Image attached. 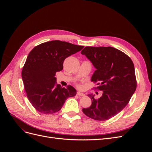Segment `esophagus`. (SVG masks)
I'll return each mask as SVG.
<instances>
[{
    "instance_id": "esophagus-1",
    "label": "esophagus",
    "mask_w": 152,
    "mask_h": 152,
    "mask_svg": "<svg viewBox=\"0 0 152 152\" xmlns=\"http://www.w3.org/2000/svg\"><path fill=\"white\" fill-rule=\"evenodd\" d=\"M77 94L79 96H85V94L84 93H80V92H77Z\"/></svg>"
}]
</instances>
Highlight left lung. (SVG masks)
<instances>
[{"label": "left lung", "mask_w": 152, "mask_h": 152, "mask_svg": "<svg viewBox=\"0 0 152 152\" xmlns=\"http://www.w3.org/2000/svg\"><path fill=\"white\" fill-rule=\"evenodd\" d=\"M81 54L96 69L91 77V81L98 85L94 88L103 91L99 99L89 94L92 104L82 112L95 121H107L126 107L136 91L134 63L127 54L112 47L87 46Z\"/></svg>", "instance_id": "left-lung-1"}]
</instances>
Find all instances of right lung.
<instances>
[{
  "label": "right lung",
  "instance_id": "add662e5",
  "mask_svg": "<svg viewBox=\"0 0 152 152\" xmlns=\"http://www.w3.org/2000/svg\"><path fill=\"white\" fill-rule=\"evenodd\" d=\"M84 48L60 40H52L35 46L23 67L21 77L26 96L38 112L50 114L59 112L68 98L76 95L71 86L56 84V73L63 68L65 59Z\"/></svg>",
  "mask_w": 152,
  "mask_h": 152
}]
</instances>
